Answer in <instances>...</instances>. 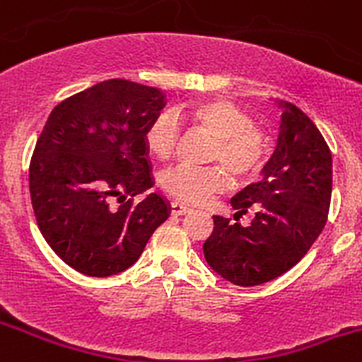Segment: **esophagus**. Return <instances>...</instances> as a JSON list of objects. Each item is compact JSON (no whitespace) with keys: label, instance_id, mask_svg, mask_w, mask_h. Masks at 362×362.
<instances>
[{"label":"esophagus","instance_id":"esophagus-1","mask_svg":"<svg viewBox=\"0 0 362 362\" xmlns=\"http://www.w3.org/2000/svg\"><path fill=\"white\" fill-rule=\"evenodd\" d=\"M170 212H171V216H184V214L191 212V206L184 205V203H178V202H171Z\"/></svg>","mask_w":362,"mask_h":362}]
</instances>
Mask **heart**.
I'll use <instances>...</instances> for the list:
<instances>
[{
  "label": "heart",
  "mask_w": 362,
  "mask_h": 362,
  "mask_svg": "<svg viewBox=\"0 0 362 362\" xmlns=\"http://www.w3.org/2000/svg\"><path fill=\"white\" fill-rule=\"evenodd\" d=\"M177 120L194 131L212 136V143L206 150V163L224 165L237 180L256 177L272 152L269 131L252 124L245 111L230 100L199 99L185 107H177L173 113L164 111L153 118L145 132V145L156 159H170L177 150L180 139ZM160 185L178 202L203 205L226 189L228 178L220 166L194 168L178 164L164 171Z\"/></svg>",
  "instance_id": "heart-1"
}]
</instances>
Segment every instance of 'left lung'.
<instances>
[{
    "mask_svg": "<svg viewBox=\"0 0 362 362\" xmlns=\"http://www.w3.org/2000/svg\"><path fill=\"white\" fill-rule=\"evenodd\" d=\"M278 148L263 178L231 198L235 219L214 216V231L203 244L206 263L238 286L279 278L304 258L327 223L332 192V157L317 125L299 107L279 103ZM251 213L242 227L240 217Z\"/></svg>",
    "mask_w": 362,
    "mask_h": 362,
    "instance_id": "1",
    "label": "left lung"
}]
</instances>
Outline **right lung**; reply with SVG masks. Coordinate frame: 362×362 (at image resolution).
Returning a JSON list of instances; mask_svg holds the SVG:
<instances>
[{
    "instance_id": "right-lung-1",
    "label": "right lung",
    "mask_w": 362,
    "mask_h": 362,
    "mask_svg": "<svg viewBox=\"0 0 362 362\" xmlns=\"http://www.w3.org/2000/svg\"><path fill=\"white\" fill-rule=\"evenodd\" d=\"M164 104L157 88L103 81L59 103L42 129L30 163L35 219L81 274L124 272L170 216L157 192L132 202L153 185L145 132Z\"/></svg>"
}]
</instances>
